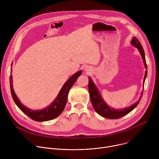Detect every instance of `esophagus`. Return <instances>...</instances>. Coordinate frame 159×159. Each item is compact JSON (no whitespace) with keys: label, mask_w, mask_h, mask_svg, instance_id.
I'll list each match as a JSON object with an SVG mask.
<instances>
[{"label":"esophagus","mask_w":159,"mask_h":159,"mask_svg":"<svg viewBox=\"0 0 159 159\" xmlns=\"http://www.w3.org/2000/svg\"><path fill=\"white\" fill-rule=\"evenodd\" d=\"M85 71H88V69H85Z\"/></svg>","instance_id":"esophagus-1"}]
</instances>
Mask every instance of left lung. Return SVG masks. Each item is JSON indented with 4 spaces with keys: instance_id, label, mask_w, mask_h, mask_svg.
<instances>
[{
    "instance_id": "8db88e82",
    "label": "left lung",
    "mask_w": 159,
    "mask_h": 159,
    "mask_svg": "<svg viewBox=\"0 0 159 159\" xmlns=\"http://www.w3.org/2000/svg\"><path fill=\"white\" fill-rule=\"evenodd\" d=\"M131 44L132 46L136 47L139 50L142 56V58L143 59V61L145 69H147L145 70V76L143 79V84H144L145 79L147 75V65L145 60V52L140 42L135 37H133V39H131ZM89 93L90 94V101H91L93 107L96 111V112L98 113L100 116L108 119H118L128 114L129 112H130L132 110H133L138 106V104H139L142 99L143 92V91L142 92V94H141L142 95L137 102H136L134 104H132L129 107H127L123 109H116L115 108L110 107L109 105L106 104V102L104 101L103 98H102L99 93V89L94 83L92 79L90 77H89Z\"/></svg>"
}]
</instances>
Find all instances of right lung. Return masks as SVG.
<instances>
[{
	"mask_svg": "<svg viewBox=\"0 0 159 159\" xmlns=\"http://www.w3.org/2000/svg\"><path fill=\"white\" fill-rule=\"evenodd\" d=\"M12 72V69H11ZM80 70L72 75L63 84L55 99L50 106L43 109L33 110L22 104L17 97L12 86V77L10 75V88L11 95L17 107L33 120L36 121H46L57 118L65 109L67 101V97L70 88L73 86L78 77L81 75Z\"/></svg>",
	"mask_w": 159,
	"mask_h": 159,
	"instance_id": "1",
	"label": "right lung"
}]
</instances>
